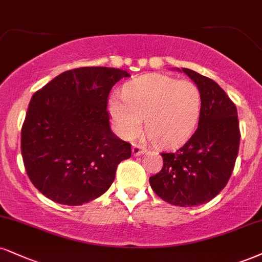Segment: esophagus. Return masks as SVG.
Masks as SVG:
<instances>
[{"instance_id": "obj_1", "label": "esophagus", "mask_w": 262, "mask_h": 262, "mask_svg": "<svg viewBox=\"0 0 262 262\" xmlns=\"http://www.w3.org/2000/svg\"><path fill=\"white\" fill-rule=\"evenodd\" d=\"M143 153H146V148L138 146V144H134V147H132V154L135 157H140Z\"/></svg>"}]
</instances>
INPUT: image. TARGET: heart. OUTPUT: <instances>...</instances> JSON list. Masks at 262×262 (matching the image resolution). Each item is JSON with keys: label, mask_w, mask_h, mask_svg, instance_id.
Returning a JSON list of instances; mask_svg holds the SVG:
<instances>
[{"label": "heart", "mask_w": 262, "mask_h": 262, "mask_svg": "<svg viewBox=\"0 0 262 262\" xmlns=\"http://www.w3.org/2000/svg\"><path fill=\"white\" fill-rule=\"evenodd\" d=\"M202 96L195 83L149 74L127 82L122 99L109 103L113 121L120 136L140 135L144 120L147 136L160 147H175L188 140L198 124Z\"/></svg>", "instance_id": "1"}]
</instances>
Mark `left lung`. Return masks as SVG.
I'll use <instances>...</instances> for the list:
<instances>
[{"instance_id": "8db88e82", "label": "left lung", "mask_w": 262, "mask_h": 262, "mask_svg": "<svg viewBox=\"0 0 262 262\" xmlns=\"http://www.w3.org/2000/svg\"><path fill=\"white\" fill-rule=\"evenodd\" d=\"M202 96L198 128L173 153H161L164 165L149 177L151 189L172 205L196 206L227 185L239 150L237 108L214 80L182 68Z\"/></svg>"}]
</instances>
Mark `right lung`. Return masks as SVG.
I'll use <instances>...</instances> for the list:
<instances>
[{"instance_id": "add662e5", "label": "right lung", "mask_w": 262, "mask_h": 262, "mask_svg": "<svg viewBox=\"0 0 262 262\" xmlns=\"http://www.w3.org/2000/svg\"><path fill=\"white\" fill-rule=\"evenodd\" d=\"M125 70L85 67L68 70L34 93L21 127L29 179L45 196L82 205L101 196L131 144L115 136L106 111L112 87Z\"/></svg>"}]
</instances>
